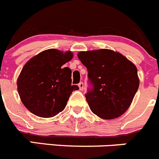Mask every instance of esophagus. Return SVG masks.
I'll return each instance as SVG.
<instances>
[{"label":"esophagus","instance_id":"34e87169","mask_svg":"<svg viewBox=\"0 0 159 159\" xmlns=\"http://www.w3.org/2000/svg\"><path fill=\"white\" fill-rule=\"evenodd\" d=\"M78 87H79L80 90L84 89V84H83V82H80L79 84H78Z\"/></svg>","mask_w":159,"mask_h":159}]
</instances>
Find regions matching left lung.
<instances>
[{"label":"left lung","mask_w":159,"mask_h":159,"mask_svg":"<svg viewBox=\"0 0 159 159\" xmlns=\"http://www.w3.org/2000/svg\"><path fill=\"white\" fill-rule=\"evenodd\" d=\"M93 88L85 95L90 109L103 119H114L128 110L139 88L137 68L126 57L111 49L80 52Z\"/></svg>","instance_id":"8db88e82"}]
</instances>
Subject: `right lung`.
Returning <instances> with one entry per match:
<instances>
[{
  "mask_svg": "<svg viewBox=\"0 0 159 159\" xmlns=\"http://www.w3.org/2000/svg\"><path fill=\"white\" fill-rule=\"evenodd\" d=\"M73 52L51 48L31 58L17 79V89L22 103L31 113L41 118H52L64 110L73 91L71 70L63 65L70 61Z\"/></svg>",
  "mask_w": 159,
  "mask_h": 159,
  "instance_id": "obj_1",
  "label": "right lung"
}]
</instances>
